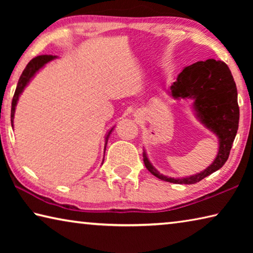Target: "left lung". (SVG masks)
<instances>
[{"label":"left lung","instance_id":"8db88e82","mask_svg":"<svg viewBox=\"0 0 253 253\" xmlns=\"http://www.w3.org/2000/svg\"><path fill=\"white\" fill-rule=\"evenodd\" d=\"M175 100L190 99L194 116L219 139V151L212 164L202 172L185 177L161 174L148 160L144 149L146 169L162 181L174 184H195L216 172L228 161L239 127L238 90L229 67L222 61L209 59L185 67L168 90Z\"/></svg>","mask_w":253,"mask_h":253}]
</instances>
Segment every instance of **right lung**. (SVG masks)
<instances>
[{
  "instance_id": "obj_1",
  "label": "right lung",
  "mask_w": 253,
  "mask_h": 253,
  "mask_svg": "<svg viewBox=\"0 0 253 253\" xmlns=\"http://www.w3.org/2000/svg\"><path fill=\"white\" fill-rule=\"evenodd\" d=\"M58 57L57 55H48V54H44V55H38V57L33 58L31 61H30L27 67H25V69L23 70L22 75H21L20 79H19V83L18 85H16V89H15V92H14V96H13V99H12V108H11V124H12V128H13V122H14V114H15V107L18 105V101H19V98L20 96L22 95L23 90L25 89V87L30 84V81H31L36 75L39 72L42 68H43L46 63L52 61V60L57 59ZM115 126L109 129V131L107 132L106 136H105V149L107 146V142H108V138L111 134V131L114 130Z\"/></svg>"
}]
</instances>
